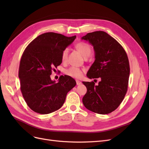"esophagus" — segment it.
I'll use <instances>...</instances> for the list:
<instances>
[{"label":"esophagus","instance_id":"esophagus-1","mask_svg":"<svg viewBox=\"0 0 149 149\" xmlns=\"http://www.w3.org/2000/svg\"><path fill=\"white\" fill-rule=\"evenodd\" d=\"M76 84H77V85H79V84H81V82L80 81H79V80H76Z\"/></svg>","mask_w":149,"mask_h":149}]
</instances>
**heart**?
Masks as SVG:
<instances>
[{
	"mask_svg": "<svg viewBox=\"0 0 149 149\" xmlns=\"http://www.w3.org/2000/svg\"><path fill=\"white\" fill-rule=\"evenodd\" d=\"M75 48L78 49V50L82 54L84 57H88L89 56L90 54L91 53V48L90 47L89 45L85 42H79L78 43L75 45ZM68 55V49L66 48L62 52L61 58L63 60H65ZM83 70L79 68L75 67V66H71L70 68L67 69L65 71V73L70 76V77L74 78H79L82 76Z\"/></svg>",
	"mask_w": 149,
	"mask_h": 149,
	"instance_id": "heart-1",
	"label": "heart"
}]
</instances>
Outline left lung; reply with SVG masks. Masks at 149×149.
<instances>
[{"mask_svg":"<svg viewBox=\"0 0 149 149\" xmlns=\"http://www.w3.org/2000/svg\"><path fill=\"white\" fill-rule=\"evenodd\" d=\"M81 38L93 45L95 52V61L87 76L90 79L101 78L97 86L93 81L83 82L87 88L83 103L95 113H111L119 107L127 91L130 66L127 53L105 31L88 33Z\"/></svg>","mask_w":149,"mask_h":149,"instance_id":"obj_1","label":"left lung"}]
</instances>
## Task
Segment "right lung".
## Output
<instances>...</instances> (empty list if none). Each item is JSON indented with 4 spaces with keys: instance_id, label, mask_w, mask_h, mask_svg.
I'll return each mask as SVG.
<instances>
[{
    "instance_id": "add662e5",
    "label": "right lung",
    "mask_w": 149,
    "mask_h": 149,
    "mask_svg": "<svg viewBox=\"0 0 149 149\" xmlns=\"http://www.w3.org/2000/svg\"><path fill=\"white\" fill-rule=\"evenodd\" d=\"M76 37L45 33L25 49L19 70L20 90L26 104L34 112L47 114L59 109L67 93L76 86L75 80L68 75L60 76L57 83L50 78L52 71L61 63L63 51Z\"/></svg>"
}]
</instances>
